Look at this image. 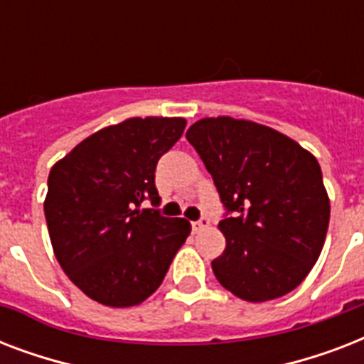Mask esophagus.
<instances>
[{
    "label": "esophagus",
    "instance_id": "esophagus-1",
    "mask_svg": "<svg viewBox=\"0 0 364 364\" xmlns=\"http://www.w3.org/2000/svg\"><path fill=\"white\" fill-rule=\"evenodd\" d=\"M210 227V219L208 217H202L200 221H193V230L194 232H200V230H204V228Z\"/></svg>",
    "mask_w": 364,
    "mask_h": 364
}]
</instances>
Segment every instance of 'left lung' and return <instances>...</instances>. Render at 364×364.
Listing matches in <instances>:
<instances>
[{
    "mask_svg": "<svg viewBox=\"0 0 364 364\" xmlns=\"http://www.w3.org/2000/svg\"><path fill=\"white\" fill-rule=\"evenodd\" d=\"M236 217L219 223L227 245L211 262L217 282L247 302L291 293L321 255L331 200L319 162L282 132L232 117H205L187 130Z\"/></svg>",
    "mask_w": 364,
    "mask_h": 364,
    "instance_id": "left-lung-1",
    "label": "left lung"
}]
</instances>
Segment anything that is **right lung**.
<instances>
[{
	"label": "right lung",
	"mask_w": 364,
	"mask_h": 364,
	"mask_svg": "<svg viewBox=\"0 0 364 364\" xmlns=\"http://www.w3.org/2000/svg\"><path fill=\"white\" fill-rule=\"evenodd\" d=\"M183 117H132L82 139L48 173L45 219L56 260L88 299L141 304L160 287L187 219L139 210L159 204L156 162L181 137Z\"/></svg>",
	"instance_id": "right-lung-1"
}]
</instances>
